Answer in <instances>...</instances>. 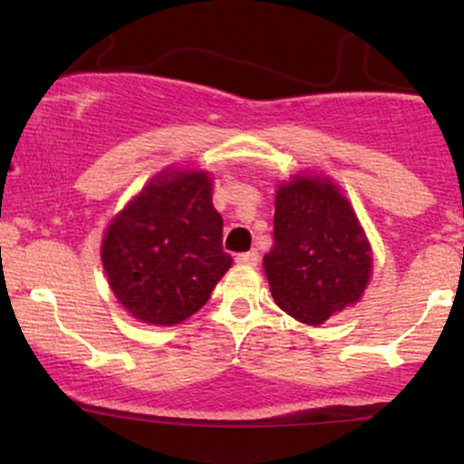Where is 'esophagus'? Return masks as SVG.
<instances>
[{
  "instance_id": "1",
  "label": "esophagus",
  "mask_w": 464,
  "mask_h": 464,
  "mask_svg": "<svg viewBox=\"0 0 464 464\" xmlns=\"http://www.w3.org/2000/svg\"><path fill=\"white\" fill-rule=\"evenodd\" d=\"M237 264L244 266H257L259 264V253L257 250H248V253H239L236 257Z\"/></svg>"
}]
</instances>
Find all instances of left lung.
Returning a JSON list of instances; mask_svg holds the SVG:
<instances>
[{"label":"left lung","mask_w":464,"mask_h":464,"mask_svg":"<svg viewBox=\"0 0 464 464\" xmlns=\"http://www.w3.org/2000/svg\"><path fill=\"white\" fill-rule=\"evenodd\" d=\"M273 236L264 270L285 314L321 324L360 301L371 279V244L332 179L296 174L281 185Z\"/></svg>","instance_id":"obj_1"}]
</instances>
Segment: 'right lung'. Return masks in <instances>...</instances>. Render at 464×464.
Returning a JSON list of instances; mask_svg holds the SVG:
<instances>
[{
    "mask_svg": "<svg viewBox=\"0 0 464 464\" xmlns=\"http://www.w3.org/2000/svg\"><path fill=\"white\" fill-rule=\"evenodd\" d=\"M231 264L202 169L157 174L102 239L111 290L137 321L150 324L169 327L198 312Z\"/></svg>",
    "mask_w": 464,
    "mask_h": 464,
    "instance_id": "right-lung-1",
    "label": "right lung"
}]
</instances>
